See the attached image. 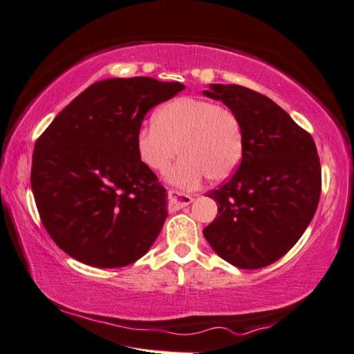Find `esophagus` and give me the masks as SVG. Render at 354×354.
Wrapping results in <instances>:
<instances>
[{
  "label": "esophagus",
  "mask_w": 354,
  "mask_h": 354,
  "mask_svg": "<svg viewBox=\"0 0 354 354\" xmlns=\"http://www.w3.org/2000/svg\"><path fill=\"white\" fill-rule=\"evenodd\" d=\"M169 196H170L173 208H183V207L190 205L193 202V198L190 196V194H185V193H181L178 190H170Z\"/></svg>",
  "instance_id": "obj_1"
}]
</instances>
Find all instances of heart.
I'll list each match as a JSON object with an SVG mask.
<instances>
[{"instance_id": "obj_1", "label": "heart", "mask_w": 354, "mask_h": 354, "mask_svg": "<svg viewBox=\"0 0 354 354\" xmlns=\"http://www.w3.org/2000/svg\"><path fill=\"white\" fill-rule=\"evenodd\" d=\"M140 161L155 171L169 167L178 150L183 156L167 171V181L193 187L208 176L222 183L239 167L243 129L234 111L196 97H178L156 109L153 123L135 135Z\"/></svg>"}]
</instances>
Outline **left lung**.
Listing matches in <instances>:
<instances>
[{
	"mask_svg": "<svg viewBox=\"0 0 354 354\" xmlns=\"http://www.w3.org/2000/svg\"><path fill=\"white\" fill-rule=\"evenodd\" d=\"M204 95L234 111L243 129L242 162L227 183L208 193L217 216L204 236L232 266L272 265L298 242L317 212V146L288 112L250 88L212 84Z\"/></svg>",
	"mask_w": 354,
	"mask_h": 354,
	"instance_id": "obj_1",
	"label": "left lung"
}]
</instances>
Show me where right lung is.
I'll use <instances>...</instances> for the list:
<instances>
[{
  "instance_id": "add662e5",
  "label": "right lung",
  "mask_w": 354,
  "mask_h": 354,
  "mask_svg": "<svg viewBox=\"0 0 354 354\" xmlns=\"http://www.w3.org/2000/svg\"><path fill=\"white\" fill-rule=\"evenodd\" d=\"M185 86L152 77L95 82L37 138L32 192L50 237L94 268L142 257L167 217V192L140 161L135 135L146 112Z\"/></svg>"
}]
</instances>
